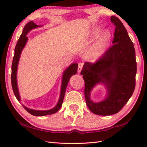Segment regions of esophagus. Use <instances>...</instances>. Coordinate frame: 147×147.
<instances>
[{"instance_id": "esophagus-1", "label": "esophagus", "mask_w": 147, "mask_h": 147, "mask_svg": "<svg viewBox=\"0 0 147 147\" xmlns=\"http://www.w3.org/2000/svg\"><path fill=\"white\" fill-rule=\"evenodd\" d=\"M83 64L82 63V62H80V63H78V72L80 73L81 71L83 69Z\"/></svg>"}]
</instances>
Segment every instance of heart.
<instances>
[{
	"label": "heart",
	"mask_w": 147,
	"mask_h": 147,
	"mask_svg": "<svg viewBox=\"0 0 147 147\" xmlns=\"http://www.w3.org/2000/svg\"><path fill=\"white\" fill-rule=\"evenodd\" d=\"M102 32V28L101 27L96 26L93 28L92 34L93 36H96L99 35ZM111 39V33L109 31H105L90 47L87 53V57L92 60H96L100 57L110 45Z\"/></svg>",
	"instance_id": "1"
}]
</instances>
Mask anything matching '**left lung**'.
Returning a JSON list of instances; mask_svg holds the SVG:
<instances>
[{
    "instance_id": "8db88e82",
    "label": "left lung",
    "mask_w": 147,
    "mask_h": 147,
    "mask_svg": "<svg viewBox=\"0 0 147 147\" xmlns=\"http://www.w3.org/2000/svg\"><path fill=\"white\" fill-rule=\"evenodd\" d=\"M115 26L112 46L95 63L86 62L81 74L85 81L86 105L93 113L109 115L117 113L133 95L135 88L136 62L133 43L118 18L112 16ZM98 84L107 90L103 101L94 102L91 92Z\"/></svg>"
}]
</instances>
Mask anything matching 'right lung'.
Instances as JSON below:
<instances>
[{
  "label": "right lung",
  "instance_id": "1",
  "mask_svg": "<svg viewBox=\"0 0 147 147\" xmlns=\"http://www.w3.org/2000/svg\"><path fill=\"white\" fill-rule=\"evenodd\" d=\"M42 26H38L34 23L33 21H30L24 27L23 31L22 32L21 35L20 37V38L18 40L17 44L16 45V47L14 49V55L13 57V60H12V73H11V83H12V90L16 97L18 99L19 102L21 101V96L20 95V92H19V89L18 86V82H17V71H18V66L19 61H20V55L21 54V52L23 51L24 47H25L27 41H28V36H26L27 34L30 32V31L32 30L33 29L36 28L38 27H40ZM78 70V64L77 63H73L69 67L65 69V71L63 72L62 74V84H61V93H60V96H59V100L57 104L54 108L49 110H45V111H38V110H34L30 108H28L26 106L23 105V107L26 109V111L29 112L33 115L35 116H43V115H51L52 114L56 113L60 108L61 107L62 102H63V100L64 97V95L65 93V90L67 86V84L69 81L70 78L76 74L77 73Z\"/></svg>",
  "mask_w": 147,
  "mask_h": 147
}]
</instances>
